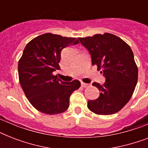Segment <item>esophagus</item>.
I'll list each match as a JSON object with an SVG mask.
<instances>
[{
  "label": "esophagus",
  "instance_id": "obj_1",
  "mask_svg": "<svg viewBox=\"0 0 148 148\" xmlns=\"http://www.w3.org/2000/svg\"><path fill=\"white\" fill-rule=\"evenodd\" d=\"M88 86V84H85V83H84V82H81V87L82 88H87Z\"/></svg>",
  "mask_w": 148,
  "mask_h": 148
}]
</instances>
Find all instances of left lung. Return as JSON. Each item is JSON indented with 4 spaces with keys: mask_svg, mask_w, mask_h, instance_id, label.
Returning <instances> with one entry per match:
<instances>
[{
    "mask_svg": "<svg viewBox=\"0 0 148 148\" xmlns=\"http://www.w3.org/2000/svg\"><path fill=\"white\" fill-rule=\"evenodd\" d=\"M91 57L92 65L105 77L101 85L94 82L100 96L88 101V108L101 115L113 114L121 110L131 99L138 83V70L133 51L127 43L112 34H95L78 38Z\"/></svg>",
    "mask_w": 148,
    "mask_h": 148,
    "instance_id": "obj_1",
    "label": "left lung"
}]
</instances>
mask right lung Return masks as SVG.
Here are the masks:
<instances>
[{"label": "right lung", "mask_w": 148, "mask_h": 148, "mask_svg": "<svg viewBox=\"0 0 148 148\" xmlns=\"http://www.w3.org/2000/svg\"><path fill=\"white\" fill-rule=\"evenodd\" d=\"M74 38L47 33L34 38L26 45L18 62L21 88L34 108L47 114L64 112L69 99L81 82H64L53 74L60 69V53L64 47L78 44Z\"/></svg>", "instance_id": "1"}]
</instances>
